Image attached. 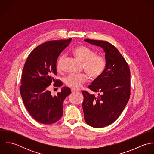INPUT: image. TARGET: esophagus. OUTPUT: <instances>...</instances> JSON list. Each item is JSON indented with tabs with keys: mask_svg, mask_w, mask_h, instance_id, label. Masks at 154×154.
I'll return each mask as SVG.
<instances>
[{
	"mask_svg": "<svg viewBox=\"0 0 154 154\" xmlns=\"http://www.w3.org/2000/svg\"><path fill=\"white\" fill-rule=\"evenodd\" d=\"M71 91L72 93H75V92H79V91L78 90V89H74V88H72L71 89Z\"/></svg>",
	"mask_w": 154,
	"mask_h": 154,
	"instance_id": "obj_1",
	"label": "esophagus"
}]
</instances>
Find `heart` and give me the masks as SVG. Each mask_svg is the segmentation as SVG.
<instances>
[{
	"label": "heart",
	"instance_id": "heart-1",
	"mask_svg": "<svg viewBox=\"0 0 154 154\" xmlns=\"http://www.w3.org/2000/svg\"><path fill=\"white\" fill-rule=\"evenodd\" d=\"M73 54L82 62L83 68L92 79L100 77L106 69V61L104 57L95 54V51L84 45H78L73 48ZM65 56H60L57 63V68L60 70L64 60ZM88 79V75L85 73H71L65 78L67 86L72 88H79Z\"/></svg>",
	"mask_w": 154,
	"mask_h": 154
}]
</instances>
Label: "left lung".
Masks as SVG:
<instances>
[{
    "label": "left lung",
    "instance_id": "left-lung-1",
    "mask_svg": "<svg viewBox=\"0 0 154 154\" xmlns=\"http://www.w3.org/2000/svg\"><path fill=\"white\" fill-rule=\"evenodd\" d=\"M84 41L101 47L105 53L104 71L88 86L98 95L82 92L86 123L93 128H101L116 121L128 104L131 95V72L125 59L113 45L101 40Z\"/></svg>",
    "mask_w": 154,
    "mask_h": 154
}]
</instances>
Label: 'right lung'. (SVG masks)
I'll return each instance as SVG.
<instances>
[{"mask_svg":"<svg viewBox=\"0 0 154 154\" xmlns=\"http://www.w3.org/2000/svg\"><path fill=\"white\" fill-rule=\"evenodd\" d=\"M71 40H53L40 44L31 52L25 62L20 93L25 108L39 123L52 124L63 115V103L70 94V89L63 87L56 95H52L49 87L53 82L54 87L63 85L54 78L57 75L56 62Z\"/></svg>","mask_w":154,"mask_h":154,"instance_id":"obj_1","label":"right lung"}]
</instances>
